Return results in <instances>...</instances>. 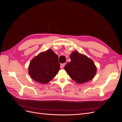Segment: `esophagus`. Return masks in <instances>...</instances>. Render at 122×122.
<instances>
[{
    "label": "esophagus",
    "mask_w": 122,
    "mask_h": 122,
    "mask_svg": "<svg viewBox=\"0 0 122 122\" xmlns=\"http://www.w3.org/2000/svg\"><path fill=\"white\" fill-rule=\"evenodd\" d=\"M65 65H66V63H64V64H61V66H60V67H61V69H62L64 68V66H65Z\"/></svg>",
    "instance_id": "34e87169"
}]
</instances>
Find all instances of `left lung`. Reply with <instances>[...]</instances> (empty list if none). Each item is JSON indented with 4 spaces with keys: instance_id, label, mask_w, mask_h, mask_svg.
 <instances>
[{
    "instance_id": "left-lung-1",
    "label": "left lung",
    "mask_w": 122,
    "mask_h": 122,
    "mask_svg": "<svg viewBox=\"0 0 122 122\" xmlns=\"http://www.w3.org/2000/svg\"><path fill=\"white\" fill-rule=\"evenodd\" d=\"M70 57L71 61L65 65V70L71 79L77 83H83L94 78L97 68L91 59L77 51H73Z\"/></svg>"
}]
</instances>
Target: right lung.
Wrapping results in <instances>:
<instances>
[{"label": "right lung", "mask_w": 122, "mask_h": 122, "mask_svg": "<svg viewBox=\"0 0 122 122\" xmlns=\"http://www.w3.org/2000/svg\"><path fill=\"white\" fill-rule=\"evenodd\" d=\"M60 69L57 55L48 49L32 59L29 65L28 74L36 81L45 84L56 76Z\"/></svg>", "instance_id": "right-lung-1"}]
</instances>
